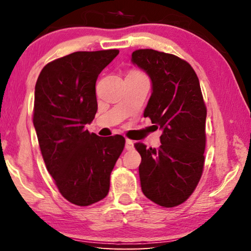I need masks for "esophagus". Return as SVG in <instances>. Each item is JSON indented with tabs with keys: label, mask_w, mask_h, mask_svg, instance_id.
Segmentation results:
<instances>
[{
	"label": "esophagus",
	"mask_w": 251,
	"mask_h": 251,
	"mask_svg": "<svg viewBox=\"0 0 251 251\" xmlns=\"http://www.w3.org/2000/svg\"><path fill=\"white\" fill-rule=\"evenodd\" d=\"M133 147H134V143H133V141H130V139H126V143H125V148L127 151H130V150H133Z\"/></svg>",
	"instance_id": "obj_1"
}]
</instances>
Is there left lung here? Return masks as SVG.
I'll return each instance as SVG.
<instances>
[{"label": "left lung", "mask_w": 251, "mask_h": 251, "mask_svg": "<svg viewBox=\"0 0 251 251\" xmlns=\"http://www.w3.org/2000/svg\"><path fill=\"white\" fill-rule=\"evenodd\" d=\"M131 61L152 83L144 116L163 129L157 150L134 145L142 157V190L157 205L176 207L190 197L203 172L207 108L201 84L192 65L174 54L136 50Z\"/></svg>", "instance_id": "1"}]
</instances>
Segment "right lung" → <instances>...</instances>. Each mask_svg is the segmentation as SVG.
<instances>
[{"mask_svg": "<svg viewBox=\"0 0 251 251\" xmlns=\"http://www.w3.org/2000/svg\"><path fill=\"white\" fill-rule=\"evenodd\" d=\"M118 53H72L48 63L36 80L33 124L46 169L62 196L80 207L107 196L125 146L122 135L103 138L85 127L97 112L96 79Z\"/></svg>", "mask_w": 251, "mask_h": 251, "instance_id": "1", "label": "right lung"}]
</instances>
